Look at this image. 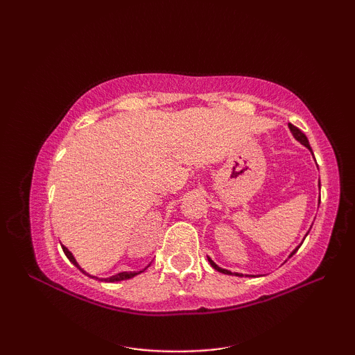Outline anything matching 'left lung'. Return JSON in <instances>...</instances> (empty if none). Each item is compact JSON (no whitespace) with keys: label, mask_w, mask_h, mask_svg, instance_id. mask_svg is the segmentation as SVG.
<instances>
[{"label":"left lung","mask_w":355,"mask_h":355,"mask_svg":"<svg viewBox=\"0 0 355 355\" xmlns=\"http://www.w3.org/2000/svg\"><path fill=\"white\" fill-rule=\"evenodd\" d=\"M288 128H290V131H291V134H293V137L296 139V140L300 143V145H304V146H305V148H306L308 150H310V153L313 154V149H311V146H310V141H308V139H306V135H305L302 131H300L299 128H296V126L291 125V123H288ZM319 187H320V180H319ZM319 202H320V200H319ZM306 235H308V233H306ZM306 235H305V236H306ZM304 239H305V238H304ZM302 243H304V241H302ZM300 245H302V244H299L296 248H294V250L290 253L288 258H291V256L299 250V247H300ZM207 259H209V262H210V266H212L216 271H220V273H224V275H233V276H244L243 273H232L230 270L221 268L220 266H216V263H215L212 259H210L209 256H207ZM245 276H252V275H245Z\"/></svg>","instance_id":"obj_1"}]
</instances>
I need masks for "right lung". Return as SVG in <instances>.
Masks as SVG:
<instances>
[{
  "label": "right lung",
  "instance_id": "obj_1",
  "mask_svg": "<svg viewBox=\"0 0 355 355\" xmlns=\"http://www.w3.org/2000/svg\"><path fill=\"white\" fill-rule=\"evenodd\" d=\"M61 245H62V244H61ZM62 250H64V253H65L67 258L70 259V262L73 263V266H76V267L82 271V273L87 275V276H89V277H93V279H99V281H105V282H119V281H126V279H131V277H134V276H137V275H140V273H141V271H145V270H146V267H145V268L140 270V271H120V273H116V275H112V276H110V277H97V276L88 275L84 268H80V266L78 263V261L74 259L73 253H71V252L69 250V248H67L65 245H62Z\"/></svg>",
  "mask_w": 355,
  "mask_h": 355
}]
</instances>
